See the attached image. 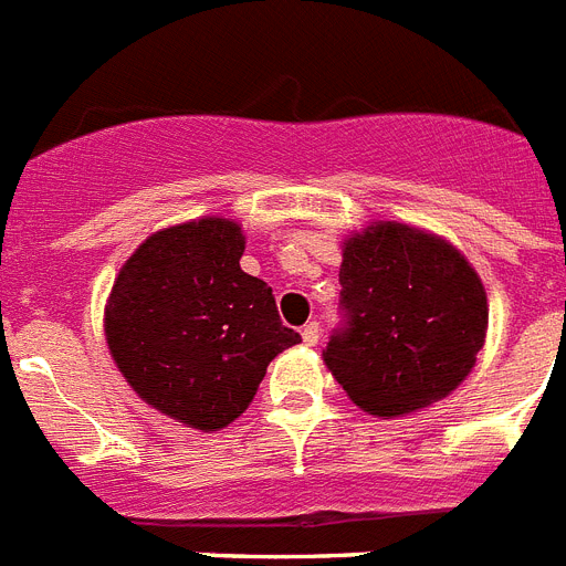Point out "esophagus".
Here are the masks:
<instances>
[{
	"instance_id": "1",
	"label": "esophagus",
	"mask_w": 566,
	"mask_h": 566,
	"mask_svg": "<svg viewBox=\"0 0 566 566\" xmlns=\"http://www.w3.org/2000/svg\"><path fill=\"white\" fill-rule=\"evenodd\" d=\"M319 323H307L305 328H302V339H305V346H316V343H319Z\"/></svg>"
}]
</instances>
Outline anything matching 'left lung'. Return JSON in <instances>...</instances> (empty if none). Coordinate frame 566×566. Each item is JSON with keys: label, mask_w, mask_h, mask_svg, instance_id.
I'll return each mask as SVG.
<instances>
[{"label": "left lung", "mask_w": 566, "mask_h": 566, "mask_svg": "<svg viewBox=\"0 0 566 566\" xmlns=\"http://www.w3.org/2000/svg\"><path fill=\"white\" fill-rule=\"evenodd\" d=\"M325 366L371 416L439 401L474 369L489 305L480 275L442 238L375 223L348 238Z\"/></svg>", "instance_id": "obj_1"}]
</instances>
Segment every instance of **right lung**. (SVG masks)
I'll use <instances>...</instances> for the list:
<instances>
[{"mask_svg":"<svg viewBox=\"0 0 566 566\" xmlns=\"http://www.w3.org/2000/svg\"><path fill=\"white\" fill-rule=\"evenodd\" d=\"M241 255L238 223L191 220L142 243L109 293L104 331L127 384L197 430L232 424L270 360L302 339Z\"/></svg>","mask_w":566,"mask_h":566,"instance_id":"obj_1","label":"right lung"}]
</instances>
